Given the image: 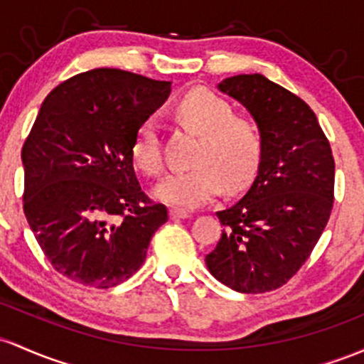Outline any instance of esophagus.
Listing matches in <instances>:
<instances>
[{"mask_svg":"<svg viewBox=\"0 0 364 364\" xmlns=\"http://www.w3.org/2000/svg\"><path fill=\"white\" fill-rule=\"evenodd\" d=\"M171 218L173 219H186L190 218V213L185 209H178V207H174V209H171Z\"/></svg>","mask_w":364,"mask_h":364,"instance_id":"obj_1","label":"esophagus"}]
</instances>
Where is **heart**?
Here are the masks:
<instances>
[{
    "mask_svg": "<svg viewBox=\"0 0 364 364\" xmlns=\"http://www.w3.org/2000/svg\"><path fill=\"white\" fill-rule=\"evenodd\" d=\"M176 114L188 129L200 134L193 155V169L169 174L155 188L159 198L173 205L193 207L209 202L225 188L228 193L249 188L262 161V134L257 124L235 117L225 98L205 87L188 91L176 107ZM133 161L146 174L164 167L159 127L145 119L134 133Z\"/></svg>",
    "mask_w": 364,
    "mask_h": 364,
    "instance_id": "heart-1",
    "label": "heart"
}]
</instances>
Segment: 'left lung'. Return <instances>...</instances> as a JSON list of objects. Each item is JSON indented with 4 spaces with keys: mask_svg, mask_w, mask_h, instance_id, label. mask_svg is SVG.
<instances>
[{
    "mask_svg": "<svg viewBox=\"0 0 364 364\" xmlns=\"http://www.w3.org/2000/svg\"><path fill=\"white\" fill-rule=\"evenodd\" d=\"M218 90L250 112L262 161L243 198L215 213L225 230L205 264L237 292H269L301 269L328 223L333 155L304 100L262 74L233 75Z\"/></svg>",
    "mask_w": 364,
    "mask_h": 364,
    "instance_id": "1",
    "label": "left lung"
}]
</instances>
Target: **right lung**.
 Returning a JSON list of instances; mask_svg holds the SVG:
<instances>
[{
  "label": "right lung",
  "instance_id": "obj_1",
  "mask_svg": "<svg viewBox=\"0 0 364 364\" xmlns=\"http://www.w3.org/2000/svg\"><path fill=\"white\" fill-rule=\"evenodd\" d=\"M171 93L119 69H93L48 95L22 149L23 213L48 261L81 285L110 289L145 262L169 219L141 191L134 133Z\"/></svg>",
  "mask_w": 364,
  "mask_h": 364
}]
</instances>
